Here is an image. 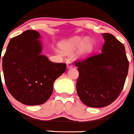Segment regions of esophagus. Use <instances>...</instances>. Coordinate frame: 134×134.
Returning <instances> with one entry per match:
<instances>
[{
	"instance_id": "esophagus-1",
	"label": "esophagus",
	"mask_w": 134,
	"mask_h": 134,
	"mask_svg": "<svg viewBox=\"0 0 134 134\" xmlns=\"http://www.w3.org/2000/svg\"><path fill=\"white\" fill-rule=\"evenodd\" d=\"M66 64H67V69H70L72 67V65L71 63V61L70 60H67L66 61Z\"/></svg>"
}]
</instances>
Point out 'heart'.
I'll use <instances>...</instances> for the list:
<instances>
[{"mask_svg":"<svg viewBox=\"0 0 134 134\" xmlns=\"http://www.w3.org/2000/svg\"><path fill=\"white\" fill-rule=\"evenodd\" d=\"M78 47L76 51L77 58L86 59L92 54L94 48V41L91 39L82 37H73L59 44L60 49L64 52H69Z\"/></svg>","mask_w":134,"mask_h":134,"instance_id":"obj_1","label":"heart"}]
</instances>
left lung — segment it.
I'll return each mask as SVG.
<instances>
[{
	"instance_id": "1",
	"label": "left lung",
	"mask_w": 134,
	"mask_h": 134,
	"mask_svg": "<svg viewBox=\"0 0 134 134\" xmlns=\"http://www.w3.org/2000/svg\"><path fill=\"white\" fill-rule=\"evenodd\" d=\"M105 43L101 53L75 62L79 76L76 91L85 105L107 106L122 90L129 62L124 44L111 34H102Z\"/></svg>"
}]
</instances>
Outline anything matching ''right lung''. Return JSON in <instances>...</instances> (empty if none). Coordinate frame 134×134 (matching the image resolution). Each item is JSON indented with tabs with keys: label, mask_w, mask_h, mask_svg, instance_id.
<instances>
[{
	"label": "right lung",
	"mask_w": 134,
	"mask_h": 134,
	"mask_svg": "<svg viewBox=\"0 0 134 134\" xmlns=\"http://www.w3.org/2000/svg\"><path fill=\"white\" fill-rule=\"evenodd\" d=\"M40 37V33L33 30L13 37L2 58L4 77L9 93L28 106L47 102L54 81L66 70V63H53L41 54Z\"/></svg>",
	"instance_id": "right-lung-1"
}]
</instances>
